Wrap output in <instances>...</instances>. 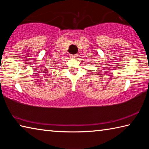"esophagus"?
<instances>
[{"mask_svg": "<svg viewBox=\"0 0 149 149\" xmlns=\"http://www.w3.org/2000/svg\"><path fill=\"white\" fill-rule=\"evenodd\" d=\"M71 57L72 58H77V54H72V55H71Z\"/></svg>", "mask_w": 149, "mask_h": 149, "instance_id": "obj_1", "label": "esophagus"}]
</instances>
